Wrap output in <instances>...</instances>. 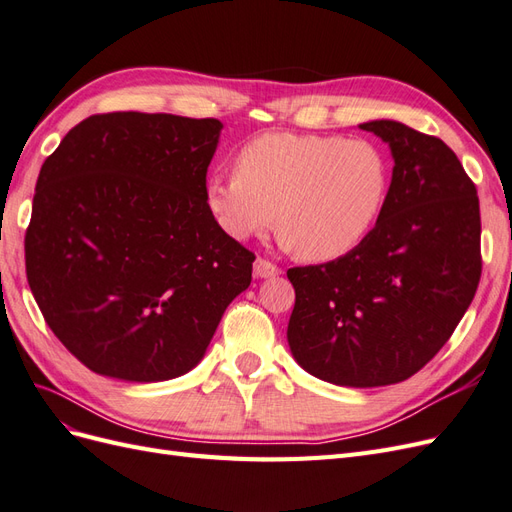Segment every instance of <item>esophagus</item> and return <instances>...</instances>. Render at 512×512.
<instances>
[{
  "mask_svg": "<svg viewBox=\"0 0 512 512\" xmlns=\"http://www.w3.org/2000/svg\"><path fill=\"white\" fill-rule=\"evenodd\" d=\"M280 273H282V269L277 267V265H273L271 260L256 258V262H254V275L256 277H265V280H269V277H275V275H280Z\"/></svg>",
  "mask_w": 512,
  "mask_h": 512,
  "instance_id": "1",
  "label": "esophagus"
}]
</instances>
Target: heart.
Segmentation results:
<instances>
[{"label": "heart", "instance_id": "1", "mask_svg": "<svg viewBox=\"0 0 512 512\" xmlns=\"http://www.w3.org/2000/svg\"><path fill=\"white\" fill-rule=\"evenodd\" d=\"M386 151L339 134H262L243 145L235 173L207 179L209 213L230 239L280 226L305 260L350 254L380 222L391 194Z\"/></svg>", "mask_w": 512, "mask_h": 512}]
</instances>
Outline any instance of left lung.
I'll list each match as a JSON object with an SVG mask.
<instances>
[{"label": "left lung", "mask_w": 512, "mask_h": 512, "mask_svg": "<svg viewBox=\"0 0 512 512\" xmlns=\"http://www.w3.org/2000/svg\"><path fill=\"white\" fill-rule=\"evenodd\" d=\"M393 153L376 228L342 258L292 267L288 344L309 374L339 386H386L423 369L451 339L483 271L476 185L438 136L361 123Z\"/></svg>", "instance_id": "left-lung-1"}]
</instances>
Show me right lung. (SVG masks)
<instances>
[{
	"instance_id": "obj_1",
	"label": "right lung",
	"mask_w": 512,
	"mask_h": 512,
	"mask_svg": "<svg viewBox=\"0 0 512 512\" xmlns=\"http://www.w3.org/2000/svg\"><path fill=\"white\" fill-rule=\"evenodd\" d=\"M218 119L104 113L44 160L25 232L29 288L55 337L100 376L198 365L256 256L205 200Z\"/></svg>"
}]
</instances>
